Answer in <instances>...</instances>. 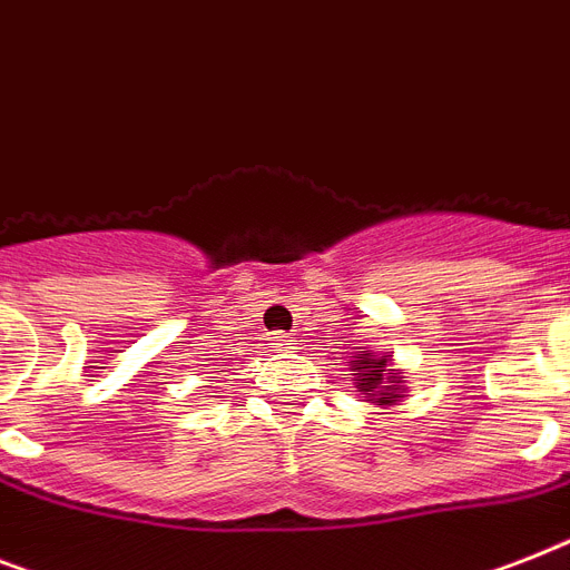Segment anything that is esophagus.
Segmentation results:
<instances>
[{
    "label": "esophagus",
    "instance_id": "34e87169",
    "mask_svg": "<svg viewBox=\"0 0 570 570\" xmlns=\"http://www.w3.org/2000/svg\"><path fill=\"white\" fill-rule=\"evenodd\" d=\"M269 340H272L269 342L272 348H293V345H295V340L289 336V333H272Z\"/></svg>",
    "mask_w": 570,
    "mask_h": 570
}]
</instances>
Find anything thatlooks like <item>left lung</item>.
Returning a JSON list of instances; mask_svg holds the SVG:
<instances>
[{
	"instance_id": "8db88e82",
	"label": "left lung",
	"mask_w": 570,
	"mask_h": 570,
	"mask_svg": "<svg viewBox=\"0 0 570 570\" xmlns=\"http://www.w3.org/2000/svg\"><path fill=\"white\" fill-rule=\"evenodd\" d=\"M351 372H354V381H357V392L368 404L390 410V406L401 404L406 397L404 368H397L392 363V354H368V351H360L357 357L351 360Z\"/></svg>"
}]
</instances>
